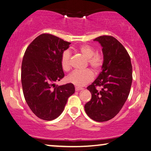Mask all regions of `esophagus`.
Segmentation results:
<instances>
[{
  "instance_id": "obj_1",
  "label": "esophagus",
  "mask_w": 151,
  "mask_h": 151,
  "mask_svg": "<svg viewBox=\"0 0 151 151\" xmlns=\"http://www.w3.org/2000/svg\"><path fill=\"white\" fill-rule=\"evenodd\" d=\"M75 90H76V91H82V90H83V88H81V87H78V86H76V87H75Z\"/></svg>"
}]
</instances>
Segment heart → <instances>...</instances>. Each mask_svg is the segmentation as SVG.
<instances>
[{
  "label": "heart",
  "instance_id": "heart-1",
  "mask_svg": "<svg viewBox=\"0 0 151 151\" xmlns=\"http://www.w3.org/2000/svg\"><path fill=\"white\" fill-rule=\"evenodd\" d=\"M78 51L86 58H87L88 65L94 73H97L103 65V59L101 55L94 53L93 48L88 45H83L78 48ZM70 53L68 50L64 51L60 58L62 68L67 71L70 68ZM93 75L91 70H74L68 76L67 80L77 86H83L93 80Z\"/></svg>",
  "mask_w": 151,
  "mask_h": 151
}]
</instances>
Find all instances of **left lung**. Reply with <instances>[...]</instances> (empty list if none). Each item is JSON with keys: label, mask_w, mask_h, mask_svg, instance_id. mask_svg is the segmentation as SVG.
<instances>
[{"label": "left lung", "mask_w": 151, "mask_h": 151, "mask_svg": "<svg viewBox=\"0 0 151 151\" xmlns=\"http://www.w3.org/2000/svg\"><path fill=\"white\" fill-rule=\"evenodd\" d=\"M94 41L103 48V63L101 72L87 87L92 97L85 110L91 119L104 122L114 118L126 102L132 85V68L129 53L115 38L101 36Z\"/></svg>", "instance_id": "obj_1"}]
</instances>
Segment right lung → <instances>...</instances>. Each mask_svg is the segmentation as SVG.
<instances>
[{"label": "right lung", "instance_id": "right-lung-1", "mask_svg": "<svg viewBox=\"0 0 151 151\" xmlns=\"http://www.w3.org/2000/svg\"><path fill=\"white\" fill-rule=\"evenodd\" d=\"M70 42L50 34H42L25 51L21 66L24 96L36 116L52 121L64 111L68 97L75 93L72 83L56 86L65 74L60 58Z\"/></svg>", "mask_w": 151, "mask_h": 151}]
</instances>
